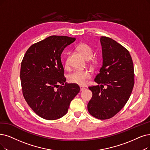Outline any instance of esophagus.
<instances>
[{
	"label": "esophagus",
	"mask_w": 150,
	"mask_h": 150,
	"mask_svg": "<svg viewBox=\"0 0 150 150\" xmlns=\"http://www.w3.org/2000/svg\"><path fill=\"white\" fill-rule=\"evenodd\" d=\"M80 90H81V91H84V90H85V88L83 87L80 86Z\"/></svg>",
	"instance_id": "esophagus-1"
}]
</instances>
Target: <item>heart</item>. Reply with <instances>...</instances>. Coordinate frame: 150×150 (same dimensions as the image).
<instances>
[{"instance_id": "obj_1", "label": "heart", "mask_w": 150, "mask_h": 150, "mask_svg": "<svg viewBox=\"0 0 150 150\" xmlns=\"http://www.w3.org/2000/svg\"><path fill=\"white\" fill-rule=\"evenodd\" d=\"M77 49L81 54L86 59H90L93 54L92 48L88 45L85 43H81L77 47ZM66 66L68 65V59L65 62ZM91 77V74L89 71L86 69H78L74 71L69 74V81L73 83H77L79 85H84L87 82V79Z\"/></svg>"}]
</instances>
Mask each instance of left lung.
<instances>
[{"instance_id":"1","label":"left lung","mask_w":150,"mask_h":150,"mask_svg":"<svg viewBox=\"0 0 150 150\" xmlns=\"http://www.w3.org/2000/svg\"><path fill=\"white\" fill-rule=\"evenodd\" d=\"M100 43L103 64L95 78L98 85L88 87L92 97L87 108L93 117L106 119L116 115L127 102L134 86V68L129 51L122 45L103 36Z\"/></svg>"}]
</instances>
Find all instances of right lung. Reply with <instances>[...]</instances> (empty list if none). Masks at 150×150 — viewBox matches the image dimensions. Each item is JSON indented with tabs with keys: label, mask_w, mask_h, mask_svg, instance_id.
I'll return each instance as SVG.
<instances>
[{
	"label": "right lung",
	"mask_w": 150,
	"mask_h": 150,
	"mask_svg": "<svg viewBox=\"0 0 150 150\" xmlns=\"http://www.w3.org/2000/svg\"><path fill=\"white\" fill-rule=\"evenodd\" d=\"M75 40L63 35L49 36L30 47L22 60L20 79L24 98L38 116L47 120L64 116L80 91L77 84L66 82L61 60L64 48Z\"/></svg>",
	"instance_id": "obj_1"
}]
</instances>
